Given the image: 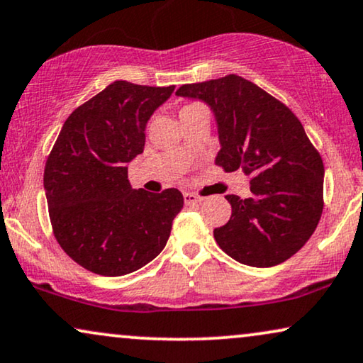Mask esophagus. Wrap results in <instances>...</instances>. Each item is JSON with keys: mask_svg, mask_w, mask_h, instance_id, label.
I'll use <instances>...</instances> for the list:
<instances>
[{"mask_svg": "<svg viewBox=\"0 0 363 363\" xmlns=\"http://www.w3.org/2000/svg\"><path fill=\"white\" fill-rule=\"evenodd\" d=\"M183 199H185V203H186V205L200 203V201H203V199H201V196L195 195V193H190V191L183 193Z\"/></svg>", "mask_w": 363, "mask_h": 363, "instance_id": "esophagus-1", "label": "esophagus"}]
</instances>
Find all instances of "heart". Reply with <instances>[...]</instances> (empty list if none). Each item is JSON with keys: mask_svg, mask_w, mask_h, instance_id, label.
Here are the masks:
<instances>
[{"mask_svg": "<svg viewBox=\"0 0 363 363\" xmlns=\"http://www.w3.org/2000/svg\"><path fill=\"white\" fill-rule=\"evenodd\" d=\"M191 108H196V105H190V106H185V108H183V110L182 111H185V110H191ZM180 111V113H182Z\"/></svg>", "mask_w": 363, "mask_h": 363, "instance_id": "heart-1", "label": "heart"}]
</instances>
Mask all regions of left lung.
Wrapping results in <instances>:
<instances>
[{
  "label": "left lung",
  "mask_w": 363,
  "mask_h": 363,
  "mask_svg": "<svg viewBox=\"0 0 363 363\" xmlns=\"http://www.w3.org/2000/svg\"><path fill=\"white\" fill-rule=\"evenodd\" d=\"M177 95L210 106L218 130L215 163L250 177L252 196L227 195L232 216L213 237L243 265L275 267L307 243L323 208V163L284 103L237 74L183 84Z\"/></svg>",
  "instance_id": "1"
}]
</instances>
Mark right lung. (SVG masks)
Returning a JSON list of instances; mask_svg holds the SVG:
<instances>
[{"instance_id": "add662e5", "label": "right lung", "mask_w": 363, "mask_h": 363, "mask_svg": "<svg viewBox=\"0 0 363 363\" xmlns=\"http://www.w3.org/2000/svg\"><path fill=\"white\" fill-rule=\"evenodd\" d=\"M175 86L115 82L78 106L61 128L45 167L55 237L93 274L120 277L163 250L183 208L177 188L133 190L128 164L143 153L145 130Z\"/></svg>"}]
</instances>
